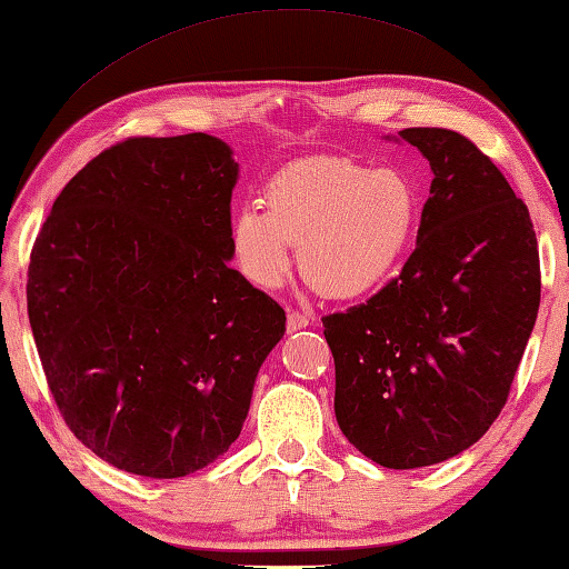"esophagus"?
Returning <instances> with one entry per match:
<instances>
[{"instance_id":"34e87169","label":"esophagus","mask_w":569,"mask_h":569,"mask_svg":"<svg viewBox=\"0 0 569 569\" xmlns=\"http://www.w3.org/2000/svg\"><path fill=\"white\" fill-rule=\"evenodd\" d=\"M311 316H306V313H298V311H291L288 313V320H286V328H288V333H296V330H301V328H306L308 323H311Z\"/></svg>"}]
</instances>
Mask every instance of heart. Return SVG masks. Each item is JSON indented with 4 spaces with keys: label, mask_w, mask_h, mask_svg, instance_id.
I'll use <instances>...</instances> for the list:
<instances>
[{
    "label": "heart",
    "mask_w": 569,
    "mask_h": 569,
    "mask_svg": "<svg viewBox=\"0 0 569 569\" xmlns=\"http://www.w3.org/2000/svg\"><path fill=\"white\" fill-rule=\"evenodd\" d=\"M263 206H243L231 223L246 278L273 291L291 271V246H301L303 276L338 301L386 286L408 258L420 223L410 177L343 157L281 169L266 183Z\"/></svg>",
    "instance_id": "obj_1"
}]
</instances>
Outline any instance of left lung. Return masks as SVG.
Returning <instances> with one entry per match:
<instances>
[{
  "instance_id": "obj_1",
  "label": "left lung",
  "mask_w": 569,
  "mask_h": 569,
  "mask_svg": "<svg viewBox=\"0 0 569 569\" xmlns=\"http://www.w3.org/2000/svg\"><path fill=\"white\" fill-rule=\"evenodd\" d=\"M430 161L416 251L400 276L323 318L336 360V420L383 468L436 465L500 416L540 308L528 206L470 139L402 129Z\"/></svg>"
}]
</instances>
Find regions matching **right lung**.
<instances>
[{
	"instance_id": "1",
	"label": "right lung",
	"mask_w": 569,
	"mask_h": 569,
	"mask_svg": "<svg viewBox=\"0 0 569 569\" xmlns=\"http://www.w3.org/2000/svg\"><path fill=\"white\" fill-rule=\"evenodd\" d=\"M231 153L209 133L101 151L29 258V323L61 418L143 478H183L231 448L286 333L283 308L229 266Z\"/></svg>"
}]
</instances>
